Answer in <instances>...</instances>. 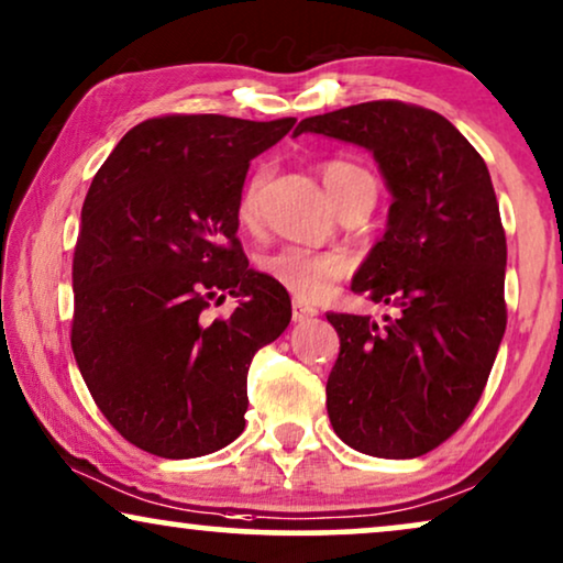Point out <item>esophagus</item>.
<instances>
[{"mask_svg":"<svg viewBox=\"0 0 563 563\" xmlns=\"http://www.w3.org/2000/svg\"><path fill=\"white\" fill-rule=\"evenodd\" d=\"M311 317H317V309H313V306H306L301 301L294 303V321H306Z\"/></svg>","mask_w":563,"mask_h":563,"instance_id":"esophagus-1","label":"esophagus"}]
</instances>
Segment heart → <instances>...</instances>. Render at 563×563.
<instances>
[{"label":"heart","mask_w":563,"mask_h":563,"mask_svg":"<svg viewBox=\"0 0 563 563\" xmlns=\"http://www.w3.org/2000/svg\"><path fill=\"white\" fill-rule=\"evenodd\" d=\"M321 179H324L336 206H344L360 192L376 195V183H373L371 172L347 159H329L321 164ZM262 183H265V175L257 172L244 187L242 200H239V223L242 227H254L260 219ZM257 267L262 275H267L269 280L290 290L301 301H321L332 294L334 283H340L350 273L352 262L344 252H317L288 244L262 254Z\"/></svg>","instance_id":"b5f03b06"}]
</instances>
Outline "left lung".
<instances>
[{
    "label": "left lung",
    "instance_id": "left-lung-1",
    "mask_svg": "<svg viewBox=\"0 0 563 563\" xmlns=\"http://www.w3.org/2000/svg\"><path fill=\"white\" fill-rule=\"evenodd\" d=\"M301 133L365 146L394 195L352 290L396 313H327L340 334L329 422L360 453L417 459L466 422L505 336L507 239L489 169L451 120L399 100L306 118Z\"/></svg>",
    "mask_w": 563,
    "mask_h": 563
}]
</instances>
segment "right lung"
<instances>
[{"instance_id":"obj_1","label":"right lung","mask_w":563,"mask_h":563,"mask_svg":"<svg viewBox=\"0 0 563 563\" xmlns=\"http://www.w3.org/2000/svg\"><path fill=\"white\" fill-rule=\"evenodd\" d=\"M296 118L162 115L97 172L74 246L71 350L104 419L159 459L221 451L244 430L254 352L290 324V298L250 269L239 200L254 156ZM240 306L211 322L225 294Z\"/></svg>"}]
</instances>
